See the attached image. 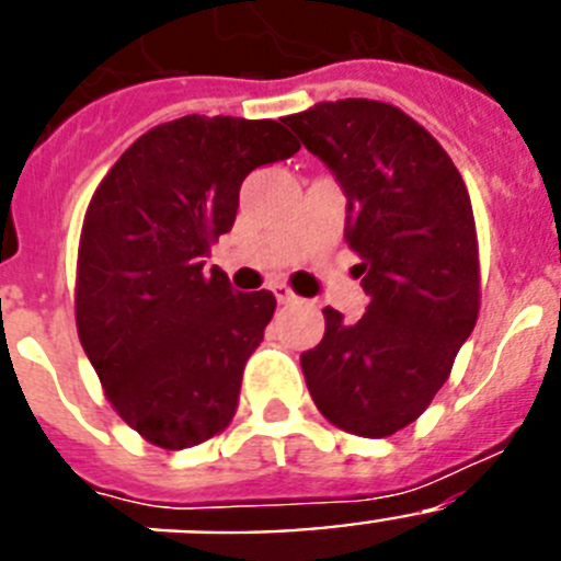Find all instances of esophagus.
<instances>
[{"label": "esophagus", "instance_id": "34e87169", "mask_svg": "<svg viewBox=\"0 0 561 561\" xmlns=\"http://www.w3.org/2000/svg\"><path fill=\"white\" fill-rule=\"evenodd\" d=\"M272 291H275V297H277V304H297V300H300V297L295 295V291L289 289V286L286 284H275L272 286Z\"/></svg>", "mask_w": 561, "mask_h": 561}]
</instances>
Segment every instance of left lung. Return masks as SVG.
<instances>
[{"mask_svg": "<svg viewBox=\"0 0 561 561\" xmlns=\"http://www.w3.org/2000/svg\"><path fill=\"white\" fill-rule=\"evenodd\" d=\"M286 126L348 199L345 241L370 297L356 323L323 309L325 334L300 368L331 424L385 438L427 410L478 323L472 202L438 140L390 103H317Z\"/></svg>", "mask_w": 561, "mask_h": 561, "instance_id": "1", "label": "left lung"}]
</instances>
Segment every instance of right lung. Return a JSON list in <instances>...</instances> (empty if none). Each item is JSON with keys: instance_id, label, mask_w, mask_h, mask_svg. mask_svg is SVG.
I'll return each instance as SVG.
<instances>
[{"instance_id": "right-lung-1", "label": "right lung", "mask_w": 561, "mask_h": 561, "mask_svg": "<svg viewBox=\"0 0 561 561\" xmlns=\"http://www.w3.org/2000/svg\"><path fill=\"white\" fill-rule=\"evenodd\" d=\"M300 142L277 121L187 114L142 134L98 185L78 250L76 320L112 408L162 449L230 424L275 295L236 291L210 244L241 182Z\"/></svg>"}]
</instances>
